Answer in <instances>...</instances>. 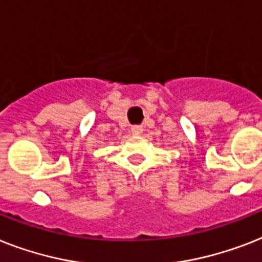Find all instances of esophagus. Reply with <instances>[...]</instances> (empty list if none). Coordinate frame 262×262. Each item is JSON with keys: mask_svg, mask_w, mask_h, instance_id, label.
<instances>
[{"mask_svg": "<svg viewBox=\"0 0 262 262\" xmlns=\"http://www.w3.org/2000/svg\"><path fill=\"white\" fill-rule=\"evenodd\" d=\"M130 130L133 135H141L144 129H142L141 125H133V126L130 127Z\"/></svg>", "mask_w": 262, "mask_h": 262, "instance_id": "1", "label": "esophagus"}]
</instances>
